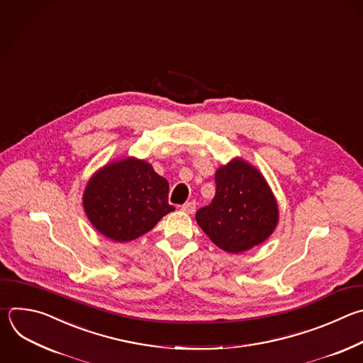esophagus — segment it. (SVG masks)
Instances as JSON below:
<instances>
[{
	"label": "esophagus",
	"instance_id": "esophagus-1",
	"mask_svg": "<svg viewBox=\"0 0 363 363\" xmlns=\"http://www.w3.org/2000/svg\"><path fill=\"white\" fill-rule=\"evenodd\" d=\"M181 209H182L184 212H186V213H194V212L196 211V203H195L194 201L185 202V203L181 206Z\"/></svg>",
	"mask_w": 363,
	"mask_h": 363
}]
</instances>
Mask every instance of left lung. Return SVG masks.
Segmentation results:
<instances>
[{
	"instance_id": "obj_1",
	"label": "left lung",
	"mask_w": 363,
	"mask_h": 363,
	"mask_svg": "<svg viewBox=\"0 0 363 363\" xmlns=\"http://www.w3.org/2000/svg\"><path fill=\"white\" fill-rule=\"evenodd\" d=\"M212 202L198 209L195 219L212 242L230 254L262 244L274 232L279 211L262 174L240 158L215 172Z\"/></svg>"
}]
</instances>
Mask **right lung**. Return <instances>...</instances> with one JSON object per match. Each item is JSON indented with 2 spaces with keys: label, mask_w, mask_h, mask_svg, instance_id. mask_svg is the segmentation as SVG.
<instances>
[{
  "label": "right lung",
  "mask_w": 363,
  "mask_h": 363,
  "mask_svg": "<svg viewBox=\"0 0 363 363\" xmlns=\"http://www.w3.org/2000/svg\"><path fill=\"white\" fill-rule=\"evenodd\" d=\"M168 181L147 161L124 158L92 175L82 203L98 232L115 242H130L175 209L168 202Z\"/></svg>",
  "instance_id": "right-lung-1"
}]
</instances>
